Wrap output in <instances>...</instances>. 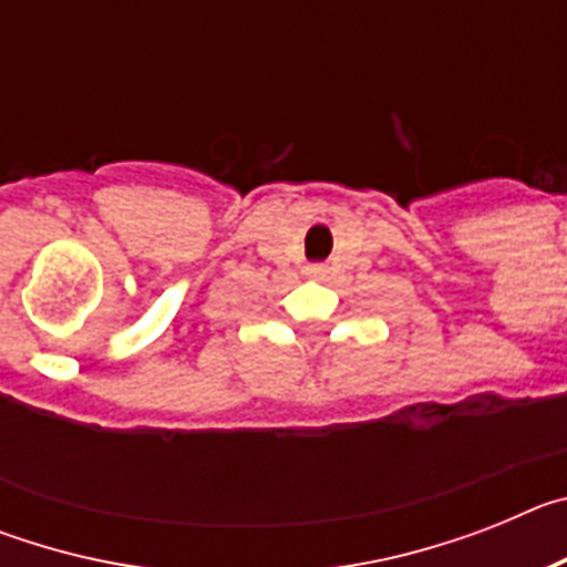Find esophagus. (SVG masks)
<instances>
[{
  "label": "esophagus",
  "instance_id": "esophagus-1",
  "mask_svg": "<svg viewBox=\"0 0 567 567\" xmlns=\"http://www.w3.org/2000/svg\"><path fill=\"white\" fill-rule=\"evenodd\" d=\"M327 272H329V269L323 267V264H309V267H307V275H309V278H315V280L327 278Z\"/></svg>",
  "mask_w": 567,
  "mask_h": 567
}]
</instances>
